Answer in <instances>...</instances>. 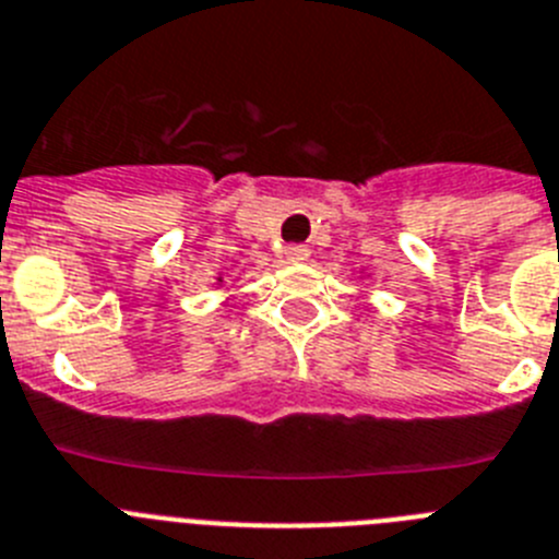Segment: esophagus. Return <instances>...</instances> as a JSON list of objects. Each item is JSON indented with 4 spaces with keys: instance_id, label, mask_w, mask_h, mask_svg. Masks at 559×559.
<instances>
[{
    "instance_id": "esophagus-1",
    "label": "esophagus",
    "mask_w": 559,
    "mask_h": 559,
    "mask_svg": "<svg viewBox=\"0 0 559 559\" xmlns=\"http://www.w3.org/2000/svg\"><path fill=\"white\" fill-rule=\"evenodd\" d=\"M286 261H306L309 259V248L306 245H289V248L284 250Z\"/></svg>"
}]
</instances>
